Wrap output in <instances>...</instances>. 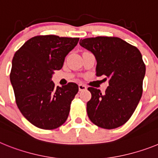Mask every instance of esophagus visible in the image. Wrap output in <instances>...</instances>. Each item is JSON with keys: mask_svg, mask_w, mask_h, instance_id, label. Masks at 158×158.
<instances>
[{"mask_svg": "<svg viewBox=\"0 0 158 158\" xmlns=\"http://www.w3.org/2000/svg\"><path fill=\"white\" fill-rule=\"evenodd\" d=\"M78 89H79V91H85V90H86V89H87V87H86L85 85H81V84H80V85H78Z\"/></svg>", "mask_w": 158, "mask_h": 158, "instance_id": "obj_1", "label": "esophagus"}]
</instances>
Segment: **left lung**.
Wrapping results in <instances>:
<instances>
[{
  "instance_id": "8db88e82",
  "label": "left lung",
  "mask_w": 158,
  "mask_h": 158,
  "mask_svg": "<svg viewBox=\"0 0 158 158\" xmlns=\"http://www.w3.org/2000/svg\"><path fill=\"white\" fill-rule=\"evenodd\" d=\"M79 43L95 56L96 76L105 75L109 84L105 93L95 88L88 89L92 94L87 103L89 119L104 129L122 126L142 97L146 65L140 51L117 37L88 38Z\"/></svg>"
}]
</instances>
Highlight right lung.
Wrapping results in <instances>:
<instances>
[{"mask_svg": "<svg viewBox=\"0 0 158 158\" xmlns=\"http://www.w3.org/2000/svg\"><path fill=\"white\" fill-rule=\"evenodd\" d=\"M79 38L35 36L16 52L12 62L10 81L16 104L22 115L34 126L52 130L68 118L70 104L78 92L76 83L54 86V70L63 66L66 55Z\"/></svg>", "mask_w": 158, "mask_h": 158, "instance_id": "add662e5", "label": "right lung"}]
</instances>
